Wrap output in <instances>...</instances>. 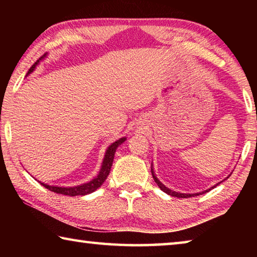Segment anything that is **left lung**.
<instances>
[{
	"instance_id": "left-lung-1",
	"label": "left lung",
	"mask_w": 257,
	"mask_h": 257,
	"mask_svg": "<svg viewBox=\"0 0 257 257\" xmlns=\"http://www.w3.org/2000/svg\"><path fill=\"white\" fill-rule=\"evenodd\" d=\"M152 167H153V165H152ZM151 171H152V176H153V178H154V181L156 182V185H158L159 187H160V189L162 190V191H164V193H167L168 195H170V196H173V197H178V198H189V197H195V196H198V195H202V193H197V194H181V193H177V191H173V190H171V189H169L168 187H165L162 182H161L158 178H156V176H155V173H154V171H153V168H151ZM219 185V184H217ZM217 185H215V186H217ZM214 186V187H215ZM214 187H212V188H214ZM208 190H211V189H208ZM208 190H205V191H203V193H207Z\"/></svg>"
}]
</instances>
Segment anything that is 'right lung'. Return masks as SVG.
I'll return each instance as SVG.
<instances>
[{
	"label": "right lung",
	"instance_id": "right-lung-1",
	"mask_svg": "<svg viewBox=\"0 0 257 257\" xmlns=\"http://www.w3.org/2000/svg\"><path fill=\"white\" fill-rule=\"evenodd\" d=\"M45 54L41 56L40 59H38L36 62H35L32 68L29 69V71L27 75H29L30 72L34 71L35 67L37 66L38 62L44 58ZM125 141V138H120L118 141L112 143V144L108 146V149L105 152V156H104V160H103V163H102V168L101 170H99V173L97 175L96 178H94L92 181L87 182V184L84 185H80V186H76V187H55V186H50V185H46V184H42L51 191H53V193L56 194H61V195H68V196H78V195H81V196H84V195L87 194H90L93 193V191L96 190L98 187H101L103 185V182L105 181V179L108 176V173H110L111 170V167H112V163H113V159H114V153H115V150L118 149V146L122 144V143Z\"/></svg>",
	"mask_w": 257,
	"mask_h": 257
}]
</instances>
